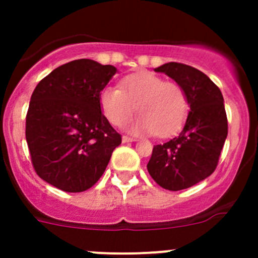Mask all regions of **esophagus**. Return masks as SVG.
Returning a JSON list of instances; mask_svg holds the SVG:
<instances>
[{"mask_svg": "<svg viewBox=\"0 0 258 258\" xmlns=\"http://www.w3.org/2000/svg\"><path fill=\"white\" fill-rule=\"evenodd\" d=\"M134 138H131V137H126V136H124L122 137V143H127V142H134Z\"/></svg>", "mask_w": 258, "mask_h": 258, "instance_id": "obj_1", "label": "esophagus"}]
</instances>
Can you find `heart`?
Segmentation results:
<instances>
[{
  "mask_svg": "<svg viewBox=\"0 0 258 258\" xmlns=\"http://www.w3.org/2000/svg\"><path fill=\"white\" fill-rule=\"evenodd\" d=\"M99 102L104 116L116 126L124 124L137 108L141 115L127 125L134 134L169 137L181 129L188 113L183 89L147 71L125 77L121 89L106 86Z\"/></svg>",
  "mask_w": 258,
  "mask_h": 258,
  "instance_id": "obj_1",
  "label": "heart"
}]
</instances>
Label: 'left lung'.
Instances as JSON below:
<instances>
[{"label": "left lung", "instance_id": "8db88e82", "mask_svg": "<svg viewBox=\"0 0 258 258\" xmlns=\"http://www.w3.org/2000/svg\"><path fill=\"white\" fill-rule=\"evenodd\" d=\"M155 72H163L183 89L190 111L178 136L154 146L147 170L165 190H184L209 177L217 166L227 137L222 93L191 66L170 61Z\"/></svg>", "mask_w": 258, "mask_h": 258}]
</instances>
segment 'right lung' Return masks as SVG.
<instances>
[{"instance_id":"right-lung-1","label":"right lung","mask_w":258,"mask_h":258,"mask_svg":"<svg viewBox=\"0 0 258 258\" xmlns=\"http://www.w3.org/2000/svg\"><path fill=\"white\" fill-rule=\"evenodd\" d=\"M117 68L77 59L51 71L36 86L26 140L36 173L66 192L98 182L121 136L102 113L101 92Z\"/></svg>"}]
</instances>
